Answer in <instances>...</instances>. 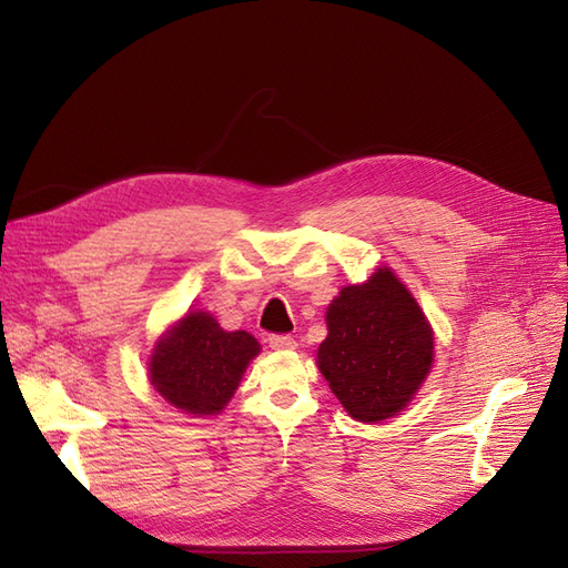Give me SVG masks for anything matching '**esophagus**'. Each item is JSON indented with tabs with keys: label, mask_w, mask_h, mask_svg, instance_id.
I'll return each mask as SVG.
<instances>
[{
	"label": "esophagus",
	"mask_w": 568,
	"mask_h": 568,
	"mask_svg": "<svg viewBox=\"0 0 568 568\" xmlns=\"http://www.w3.org/2000/svg\"><path fill=\"white\" fill-rule=\"evenodd\" d=\"M268 347L278 349V352H283V349H294V347H296V341H294L292 336H272V338H268Z\"/></svg>",
	"instance_id": "1"
}]
</instances>
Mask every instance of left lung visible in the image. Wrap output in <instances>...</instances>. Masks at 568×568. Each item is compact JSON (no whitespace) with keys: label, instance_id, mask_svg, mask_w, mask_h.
<instances>
[{"label":"left lung","instance_id":"1","mask_svg":"<svg viewBox=\"0 0 568 568\" xmlns=\"http://www.w3.org/2000/svg\"><path fill=\"white\" fill-rule=\"evenodd\" d=\"M317 368L352 419L382 424L403 412L435 362L433 326L389 266L345 285L326 308Z\"/></svg>","mask_w":568,"mask_h":568}]
</instances>
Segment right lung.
<instances>
[{
  "label": "right lung",
  "mask_w": 568,
  "mask_h": 568,
  "mask_svg": "<svg viewBox=\"0 0 568 568\" xmlns=\"http://www.w3.org/2000/svg\"><path fill=\"white\" fill-rule=\"evenodd\" d=\"M260 349L248 332H225L212 313L189 311L156 341L146 364L149 382L184 414L216 416Z\"/></svg>",
  "instance_id": "add662e5"
}]
</instances>
